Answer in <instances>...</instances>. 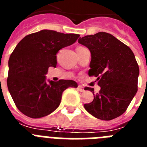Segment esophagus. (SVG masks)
Returning <instances> with one entry per match:
<instances>
[{
	"mask_svg": "<svg viewBox=\"0 0 147 147\" xmlns=\"http://www.w3.org/2000/svg\"><path fill=\"white\" fill-rule=\"evenodd\" d=\"M77 88H78V90H80V92H83V91H84V90H85V89H84V87H82V85H79Z\"/></svg>",
	"mask_w": 147,
	"mask_h": 147,
	"instance_id": "34e87169",
	"label": "esophagus"
}]
</instances>
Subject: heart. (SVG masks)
<instances>
[{
  "label": "heart",
  "instance_id": "heart-1",
  "mask_svg": "<svg viewBox=\"0 0 147 147\" xmlns=\"http://www.w3.org/2000/svg\"><path fill=\"white\" fill-rule=\"evenodd\" d=\"M78 48H79V47H78Z\"/></svg>",
  "mask_w": 147,
  "mask_h": 147
}]
</instances>
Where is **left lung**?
I'll return each mask as SVG.
<instances>
[{
	"mask_svg": "<svg viewBox=\"0 0 147 147\" xmlns=\"http://www.w3.org/2000/svg\"><path fill=\"white\" fill-rule=\"evenodd\" d=\"M78 42L91 54L89 76L97 77L99 92L93 101L85 104V110L101 120L110 121L124 113L138 90L139 67L127 45L110 34L98 32L80 37Z\"/></svg>",
	"mask_w": 147,
	"mask_h": 147,
	"instance_id": "left-lung-1",
	"label": "left lung"
}]
</instances>
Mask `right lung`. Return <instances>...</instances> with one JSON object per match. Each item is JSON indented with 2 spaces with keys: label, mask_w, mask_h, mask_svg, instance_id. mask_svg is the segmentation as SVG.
Listing matches in <instances>:
<instances>
[{
  "label": "right lung",
  "mask_w": 147,
  "mask_h": 147,
  "mask_svg": "<svg viewBox=\"0 0 147 147\" xmlns=\"http://www.w3.org/2000/svg\"><path fill=\"white\" fill-rule=\"evenodd\" d=\"M80 36L44 29L27 35L17 45L9 59L7 86L22 113L32 119L49 115L59 107L65 90L77 88L73 80L47 82L45 75L49 67L57 66L58 51Z\"/></svg>",
  "instance_id": "1"
}]
</instances>
